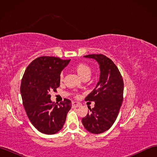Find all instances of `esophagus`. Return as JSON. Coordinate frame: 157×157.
<instances>
[{
    "instance_id": "34e87169",
    "label": "esophagus",
    "mask_w": 157,
    "mask_h": 157,
    "mask_svg": "<svg viewBox=\"0 0 157 157\" xmlns=\"http://www.w3.org/2000/svg\"><path fill=\"white\" fill-rule=\"evenodd\" d=\"M72 105H73V106H74V107H79V106H81V104L78 102L73 101L72 102Z\"/></svg>"
}]
</instances>
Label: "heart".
<instances>
[{"label":"heart","mask_w":157,"mask_h":157,"mask_svg":"<svg viewBox=\"0 0 157 157\" xmlns=\"http://www.w3.org/2000/svg\"><path fill=\"white\" fill-rule=\"evenodd\" d=\"M74 69L75 72L78 73V75L82 79L84 78L85 77H90L91 75V69L87 65L84 64V63H78L77 64ZM63 78V75L61 73L60 75V81H62Z\"/></svg>","instance_id":"obj_1"}]
</instances>
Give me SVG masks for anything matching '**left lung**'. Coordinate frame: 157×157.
Masks as SVG:
<instances>
[{"label":"left lung","instance_id":"left-lung-1","mask_svg":"<svg viewBox=\"0 0 157 157\" xmlns=\"http://www.w3.org/2000/svg\"><path fill=\"white\" fill-rule=\"evenodd\" d=\"M84 57L98 62L100 78L95 88L85 98L94 101V107L90 109V112L82 121L89 132L98 134L108 130L117 117L123 98V81L115 63L106 56L93 54Z\"/></svg>","mask_w":157,"mask_h":157}]
</instances>
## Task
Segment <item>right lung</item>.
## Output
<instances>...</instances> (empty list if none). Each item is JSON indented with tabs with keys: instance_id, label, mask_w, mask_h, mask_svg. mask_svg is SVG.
Here are the masks:
<instances>
[{
	"instance_id": "obj_1",
	"label": "right lung",
	"mask_w": 157,
	"mask_h": 157,
	"mask_svg": "<svg viewBox=\"0 0 157 157\" xmlns=\"http://www.w3.org/2000/svg\"><path fill=\"white\" fill-rule=\"evenodd\" d=\"M71 60L55 56H40L34 60L21 79L23 105L29 121L39 132L55 134L62 129L71 102L65 98L56 105L51 100V91L60 86V75Z\"/></svg>"
}]
</instances>
